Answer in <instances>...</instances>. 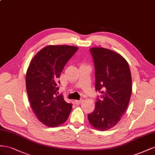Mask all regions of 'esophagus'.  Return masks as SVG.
<instances>
[{
    "label": "esophagus",
    "mask_w": 155,
    "mask_h": 155,
    "mask_svg": "<svg viewBox=\"0 0 155 155\" xmlns=\"http://www.w3.org/2000/svg\"><path fill=\"white\" fill-rule=\"evenodd\" d=\"M82 101H83V99H79V100H76V101H75V103H76L77 104H80L82 102Z\"/></svg>",
    "instance_id": "1"
}]
</instances>
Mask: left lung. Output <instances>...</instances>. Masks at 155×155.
Masks as SVG:
<instances>
[{"label": "left lung", "instance_id": "1", "mask_svg": "<svg viewBox=\"0 0 155 155\" xmlns=\"http://www.w3.org/2000/svg\"><path fill=\"white\" fill-rule=\"evenodd\" d=\"M95 64V90L103 94L95 108L88 114L95 129L107 130L114 127L129 105L132 94V77L129 64L119 53L103 47L90 48Z\"/></svg>", "mask_w": 155, "mask_h": 155}]
</instances>
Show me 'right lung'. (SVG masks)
I'll use <instances>...</instances> for the list:
<instances>
[{"label": "right lung", "mask_w": 155, "mask_h": 155, "mask_svg": "<svg viewBox=\"0 0 155 155\" xmlns=\"http://www.w3.org/2000/svg\"><path fill=\"white\" fill-rule=\"evenodd\" d=\"M70 45H48L31 60L26 74V87L31 107L38 120L49 127L67 121L72 104L57 94L60 74L78 50ZM60 83V81H58Z\"/></svg>", "instance_id": "obj_1"}]
</instances>
